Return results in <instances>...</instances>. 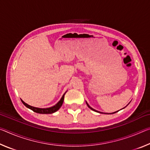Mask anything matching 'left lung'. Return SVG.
Wrapping results in <instances>:
<instances>
[{
	"mask_svg": "<svg viewBox=\"0 0 150 150\" xmlns=\"http://www.w3.org/2000/svg\"><path fill=\"white\" fill-rule=\"evenodd\" d=\"M86 103H87V106H88V108H91V110H94V111H95V112H99V113H103V112H99V111H97V110H95V109H94V108H93L92 107H91V106H89V105H88V104L87 103V102H86ZM128 103V104H129ZM126 106H125V107H126ZM125 107H124L123 108H125ZM123 108H122V109H123ZM122 109H121V110H122ZM119 110H118V111H116V112H112V113H104V114H114V113H116V112H118Z\"/></svg>",
	"mask_w": 150,
	"mask_h": 150,
	"instance_id": "obj_1",
	"label": "left lung"
}]
</instances>
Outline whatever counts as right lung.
<instances>
[{"mask_svg":"<svg viewBox=\"0 0 150 150\" xmlns=\"http://www.w3.org/2000/svg\"><path fill=\"white\" fill-rule=\"evenodd\" d=\"M66 92H67V91H66ZM66 92L63 94L62 98H61L60 100L56 104V105H55L53 106H51V107H49V108H42L34 107V106H32L28 105L27 103L24 102V101L22 99H21V101H22V103H23L27 108L31 109L32 110L35 112L39 113V114H52V113L55 112L57 111L61 108V106H62L63 103V100H64V96H65V94L66 93Z\"/></svg>","mask_w":150,"mask_h":150,"instance_id":"add662e5","label":"right lung"}]
</instances>
